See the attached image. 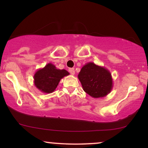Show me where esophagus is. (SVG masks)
<instances>
[{
  "instance_id": "34e87169",
  "label": "esophagus",
  "mask_w": 148,
  "mask_h": 148,
  "mask_svg": "<svg viewBox=\"0 0 148 148\" xmlns=\"http://www.w3.org/2000/svg\"><path fill=\"white\" fill-rule=\"evenodd\" d=\"M69 73L71 75H74L75 73V69L73 68H71L69 69Z\"/></svg>"
}]
</instances>
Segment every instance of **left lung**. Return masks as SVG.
<instances>
[{
	"label": "left lung",
	"mask_w": 148,
	"mask_h": 148,
	"mask_svg": "<svg viewBox=\"0 0 148 148\" xmlns=\"http://www.w3.org/2000/svg\"><path fill=\"white\" fill-rule=\"evenodd\" d=\"M78 79L84 92L94 98L106 96L113 87L110 72L92 62L83 66L78 74Z\"/></svg>",
	"instance_id": "8db88e82"
}]
</instances>
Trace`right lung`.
<instances>
[{
	"label": "right lung",
	"mask_w": 148,
	"mask_h": 148,
	"mask_svg": "<svg viewBox=\"0 0 148 148\" xmlns=\"http://www.w3.org/2000/svg\"><path fill=\"white\" fill-rule=\"evenodd\" d=\"M69 75L65 69H58L53 64L48 63L35 73L34 85L42 92L50 94L56 90L60 79Z\"/></svg>",
	"instance_id": "right-lung-1"
}]
</instances>
